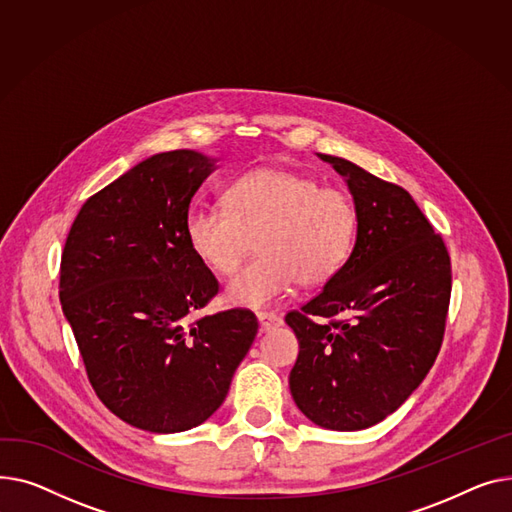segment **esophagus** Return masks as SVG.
<instances>
[{
  "label": "esophagus",
  "mask_w": 512,
  "mask_h": 512,
  "mask_svg": "<svg viewBox=\"0 0 512 512\" xmlns=\"http://www.w3.org/2000/svg\"><path fill=\"white\" fill-rule=\"evenodd\" d=\"M258 322H260L262 333H268V330L281 326L283 318L279 314H275V312H258Z\"/></svg>",
  "instance_id": "esophagus-1"
}]
</instances>
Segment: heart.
<instances>
[{"mask_svg": "<svg viewBox=\"0 0 512 512\" xmlns=\"http://www.w3.org/2000/svg\"><path fill=\"white\" fill-rule=\"evenodd\" d=\"M349 194L320 188L318 179L283 167L235 177L225 208L192 206L184 235L196 258L217 275H231L252 248L260 252L229 281L227 302L270 306L299 281L320 285L345 266L357 237Z\"/></svg>", "mask_w": 512, "mask_h": 512, "instance_id": "1", "label": "heart"}]
</instances>
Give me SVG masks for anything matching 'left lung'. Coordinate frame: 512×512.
I'll return each instance as SVG.
<instances>
[{
  "instance_id": "left-lung-1",
  "label": "left lung",
  "mask_w": 512,
  "mask_h": 512,
  "mask_svg": "<svg viewBox=\"0 0 512 512\" xmlns=\"http://www.w3.org/2000/svg\"><path fill=\"white\" fill-rule=\"evenodd\" d=\"M318 157L345 177L359 225L345 266L285 316L299 341L289 388L310 422L353 432L397 411L434 366L450 258L407 190L347 159Z\"/></svg>"
}]
</instances>
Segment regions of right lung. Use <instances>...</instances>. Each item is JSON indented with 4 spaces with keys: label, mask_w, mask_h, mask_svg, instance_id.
<instances>
[{
    "label": "right lung",
    "mask_w": 512,
    "mask_h": 512,
    "mask_svg": "<svg viewBox=\"0 0 512 512\" xmlns=\"http://www.w3.org/2000/svg\"><path fill=\"white\" fill-rule=\"evenodd\" d=\"M213 171L196 150L153 155L82 204L64 246L59 302L88 380L146 432L206 422L258 333L244 308L194 318L219 283L190 250L184 219Z\"/></svg>",
    "instance_id": "1"
}]
</instances>
